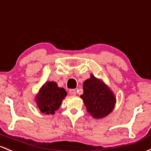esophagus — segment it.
<instances>
[{
	"label": "esophagus",
	"instance_id": "esophagus-1",
	"mask_svg": "<svg viewBox=\"0 0 151 151\" xmlns=\"http://www.w3.org/2000/svg\"><path fill=\"white\" fill-rule=\"evenodd\" d=\"M69 93H70V95L71 96H76L77 95V91H76V90H74V89H71L70 90H69Z\"/></svg>",
	"mask_w": 151,
	"mask_h": 151
}]
</instances>
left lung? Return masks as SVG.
<instances>
[{"label": "left lung", "mask_w": 151, "mask_h": 151, "mask_svg": "<svg viewBox=\"0 0 151 151\" xmlns=\"http://www.w3.org/2000/svg\"><path fill=\"white\" fill-rule=\"evenodd\" d=\"M80 98L88 113L98 119L107 116L113 111L116 101L110 88L93 74L83 82V94Z\"/></svg>", "instance_id": "left-lung-1"}]
</instances>
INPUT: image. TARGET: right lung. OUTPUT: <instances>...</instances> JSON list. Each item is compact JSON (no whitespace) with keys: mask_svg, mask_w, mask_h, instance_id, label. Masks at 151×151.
<instances>
[{"mask_svg":"<svg viewBox=\"0 0 151 151\" xmlns=\"http://www.w3.org/2000/svg\"><path fill=\"white\" fill-rule=\"evenodd\" d=\"M67 95L63 88H59L56 82L47 81L35 96V101L41 113L54 114L62 104V101Z\"/></svg>","mask_w":151,"mask_h":151,"instance_id":"1","label":"right lung"}]
</instances>
